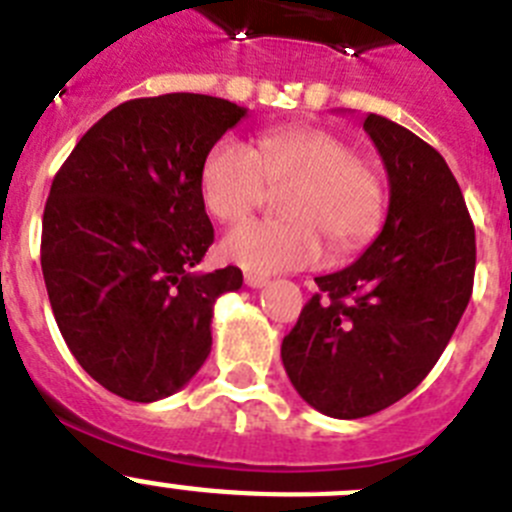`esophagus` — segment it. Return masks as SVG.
Instances as JSON below:
<instances>
[{"mask_svg":"<svg viewBox=\"0 0 512 512\" xmlns=\"http://www.w3.org/2000/svg\"><path fill=\"white\" fill-rule=\"evenodd\" d=\"M246 284L251 289H261L269 284V276H261V274H246Z\"/></svg>","mask_w":512,"mask_h":512,"instance_id":"obj_1","label":"esophagus"}]
</instances>
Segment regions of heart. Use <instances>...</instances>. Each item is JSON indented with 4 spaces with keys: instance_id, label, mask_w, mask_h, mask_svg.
<instances>
[{
    "instance_id": "1",
    "label": "heart",
    "mask_w": 512,
    "mask_h": 512,
    "mask_svg": "<svg viewBox=\"0 0 512 512\" xmlns=\"http://www.w3.org/2000/svg\"><path fill=\"white\" fill-rule=\"evenodd\" d=\"M281 200L284 220H248L223 238V256L253 274H279L322 259L325 241L350 253L378 233L386 213V180L340 134L317 126L264 131L256 149L223 137L200 170L203 205L220 223H236L269 198Z\"/></svg>"
}]
</instances>
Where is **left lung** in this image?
Here are the masks:
<instances>
[{
    "instance_id": "left-lung-1",
    "label": "left lung",
    "mask_w": 512,
    "mask_h": 512,
    "mask_svg": "<svg viewBox=\"0 0 512 512\" xmlns=\"http://www.w3.org/2000/svg\"><path fill=\"white\" fill-rule=\"evenodd\" d=\"M363 129L391 185L383 231L355 264L317 276L281 342L299 396L332 419H360L424 381L457 330L475 281V225L442 154L378 114Z\"/></svg>"
}]
</instances>
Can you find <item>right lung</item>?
<instances>
[{"mask_svg":"<svg viewBox=\"0 0 512 512\" xmlns=\"http://www.w3.org/2000/svg\"><path fill=\"white\" fill-rule=\"evenodd\" d=\"M246 116L203 93L134 98L98 119L55 175L40 264L65 345L106 391L152 403L210 355L236 266L192 271L213 243L200 195L208 149Z\"/></svg>","mask_w":512,"mask_h":512,"instance_id":"right-lung-1","label":"right lung"}]
</instances>
